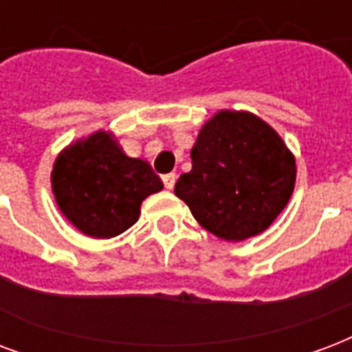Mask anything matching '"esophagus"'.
<instances>
[{"label":"esophagus","mask_w":352,"mask_h":352,"mask_svg":"<svg viewBox=\"0 0 352 352\" xmlns=\"http://www.w3.org/2000/svg\"><path fill=\"white\" fill-rule=\"evenodd\" d=\"M162 181H164V186L168 188V190H171V188L175 186L177 175H175V173H168V175H162Z\"/></svg>","instance_id":"34e87169"}]
</instances>
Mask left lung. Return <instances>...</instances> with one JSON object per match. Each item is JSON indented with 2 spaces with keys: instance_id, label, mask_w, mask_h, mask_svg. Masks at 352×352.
I'll list each match as a JSON object with an SVG mask.
<instances>
[{
  "instance_id": "1",
  "label": "left lung",
  "mask_w": 352,
  "mask_h": 352,
  "mask_svg": "<svg viewBox=\"0 0 352 352\" xmlns=\"http://www.w3.org/2000/svg\"><path fill=\"white\" fill-rule=\"evenodd\" d=\"M190 157L192 170L179 177L175 195L219 240L262 234L294 194V153L253 112H216L201 127Z\"/></svg>"
}]
</instances>
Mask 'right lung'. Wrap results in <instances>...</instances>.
Returning a JSON list of instances; mask_svg holds the SVG:
<instances>
[{"label":"right lung","instance_id":"add662e5","mask_svg":"<svg viewBox=\"0 0 352 352\" xmlns=\"http://www.w3.org/2000/svg\"><path fill=\"white\" fill-rule=\"evenodd\" d=\"M162 188L149 162L125 155L114 133L103 129L64 147L51 170L58 210L75 229L99 240L133 227L142 201Z\"/></svg>","mask_w":352,"mask_h":352}]
</instances>
